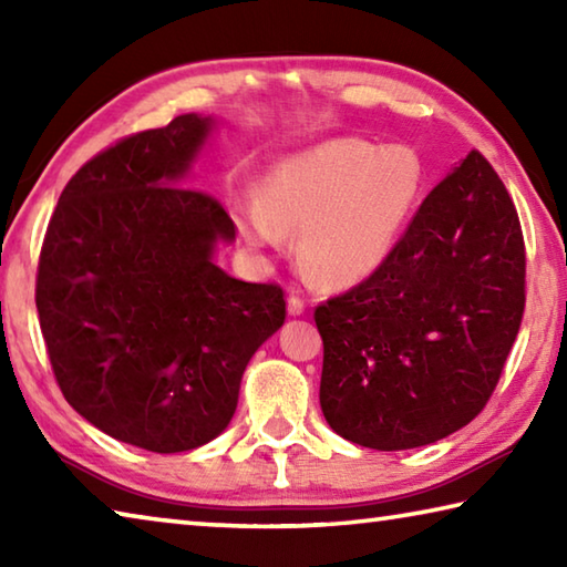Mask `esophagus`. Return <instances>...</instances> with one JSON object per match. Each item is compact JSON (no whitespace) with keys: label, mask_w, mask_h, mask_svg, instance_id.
Returning <instances> with one entry per match:
<instances>
[{"label":"esophagus","mask_w":567,"mask_h":567,"mask_svg":"<svg viewBox=\"0 0 567 567\" xmlns=\"http://www.w3.org/2000/svg\"><path fill=\"white\" fill-rule=\"evenodd\" d=\"M287 312H290L292 318H297V315L305 312V300H302L300 295L292 292L290 297H287Z\"/></svg>","instance_id":"34e87169"}]
</instances>
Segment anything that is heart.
Wrapping results in <instances>:
<instances>
[{
  "mask_svg": "<svg viewBox=\"0 0 567 567\" xmlns=\"http://www.w3.org/2000/svg\"><path fill=\"white\" fill-rule=\"evenodd\" d=\"M425 172L408 147L330 140L265 172L257 205L237 209L255 249L300 235V265L324 287H352L385 265L415 217Z\"/></svg>",
  "mask_w": 567,
  "mask_h": 567,
  "instance_id": "b5f03b06",
  "label": "heart"
}]
</instances>
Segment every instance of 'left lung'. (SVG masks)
Segmentation results:
<instances>
[{
  "label": "left lung",
  "mask_w": 567,
  "mask_h": 567,
  "mask_svg": "<svg viewBox=\"0 0 567 567\" xmlns=\"http://www.w3.org/2000/svg\"><path fill=\"white\" fill-rule=\"evenodd\" d=\"M523 310L520 217L473 150L422 199L375 275L315 307L324 420L372 450L447 437L491 400Z\"/></svg>",
  "instance_id": "left-lung-1"
}]
</instances>
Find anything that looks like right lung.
<instances>
[{
	"instance_id": "1",
	"label": "right lung",
	"mask_w": 567,
	"mask_h": 567,
	"mask_svg": "<svg viewBox=\"0 0 567 567\" xmlns=\"http://www.w3.org/2000/svg\"><path fill=\"white\" fill-rule=\"evenodd\" d=\"M213 120L122 137L62 189L37 267V312L64 400L102 433L185 453L233 420L255 350L282 328L280 285L213 262L235 223L179 185Z\"/></svg>"
}]
</instances>
